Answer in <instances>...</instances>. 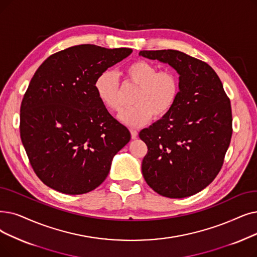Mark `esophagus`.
Wrapping results in <instances>:
<instances>
[{"instance_id":"34e87169","label":"esophagus","mask_w":257,"mask_h":257,"mask_svg":"<svg viewBox=\"0 0 257 257\" xmlns=\"http://www.w3.org/2000/svg\"><path fill=\"white\" fill-rule=\"evenodd\" d=\"M130 133H131V138L132 140H135L138 138V131L135 129H130Z\"/></svg>"}]
</instances>
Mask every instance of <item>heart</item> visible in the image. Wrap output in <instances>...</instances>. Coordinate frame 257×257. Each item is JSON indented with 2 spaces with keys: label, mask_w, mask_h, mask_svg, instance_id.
I'll return each instance as SVG.
<instances>
[{
  "label": "heart",
  "mask_w": 257,
  "mask_h": 257,
  "mask_svg": "<svg viewBox=\"0 0 257 257\" xmlns=\"http://www.w3.org/2000/svg\"><path fill=\"white\" fill-rule=\"evenodd\" d=\"M122 75L126 82L137 86L132 101L135 105L121 111L118 118L131 127H140L152 117L162 118L175 105L181 91L178 75L169 69L158 71L156 67L144 60L128 64ZM99 101L109 110L118 111L122 107L121 92L115 74L106 70L99 74L94 83Z\"/></svg>",
  "instance_id": "obj_1"
}]
</instances>
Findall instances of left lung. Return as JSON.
I'll return each instance as SVG.
<instances>
[{
    "mask_svg": "<svg viewBox=\"0 0 257 257\" xmlns=\"http://www.w3.org/2000/svg\"><path fill=\"white\" fill-rule=\"evenodd\" d=\"M140 55L170 65L181 81L170 112L140 132L148 147L144 178L163 196H191L214 180L224 163L232 136L230 99L216 72L203 61L172 49Z\"/></svg>",
    "mask_w": 257,
    "mask_h": 257,
    "instance_id": "1",
    "label": "left lung"
}]
</instances>
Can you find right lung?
<instances>
[{"label":"right lung","mask_w":257,"mask_h":257,"mask_svg":"<svg viewBox=\"0 0 257 257\" xmlns=\"http://www.w3.org/2000/svg\"><path fill=\"white\" fill-rule=\"evenodd\" d=\"M131 52L77 45L50 55L32 76L21 104V140L33 171L53 190H94L129 143V130L99 101L94 83Z\"/></svg>","instance_id":"1"}]
</instances>
